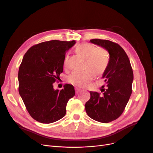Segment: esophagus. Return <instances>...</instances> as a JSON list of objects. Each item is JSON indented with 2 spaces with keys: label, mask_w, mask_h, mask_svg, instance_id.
I'll return each mask as SVG.
<instances>
[{
  "label": "esophagus",
  "mask_w": 153,
  "mask_h": 153,
  "mask_svg": "<svg viewBox=\"0 0 153 153\" xmlns=\"http://www.w3.org/2000/svg\"><path fill=\"white\" fill-rule=\"evenodd\" d=\"M83 90H82L81 89H80V88H78V87H76V94H79L80 92L82 91Z\"/></svg>",
  "instance_id": "1"
}]
</instances>
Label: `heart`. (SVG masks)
Instances as JSON below:
<instances>
[{
  "label": "heart",
  "instance_id": "b5f03b06",
  "mask_svg": "<svg viewBox=\"0 0 153 153\" xmlns=\"http://www.w3.org/2000/svg\"><path fill=\"white\" fill-rule=\"evenodd\" d=\"M77 53L85 58L83 71H74L68 78V82L72 84L85 87L95 77L96 73L102 74L107 69L110 62V54L103 47L95 48L93 45L83 43L76 48ZM69 56L66 55L64 61V65L68 66Z\"/></svg>",
  "mask_w": 153,
  "mask_h": 153
}]
</instances>
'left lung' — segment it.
Listing matches in <instances>:
<instances>
[{
  "label": "left lung",
  "instance_id": "1",
  "mask_svg": "<svg viewBox=\"0 0 153 153\" xmlns=\"http://www.w3.org/2000/svg\"><path fill=\"white\" fill-rule=\"evenodd\" d=\"M90 42L106 48L110 58L102 77L107 84V89H102V94L91 91V98L85 103V108L92 119L101 123H109L122 114L130 99L133 69L126 53L118 44L100 39H92Z\"/></svg>",
  "mask_w": 153,
  "mask_h": 153
}]
</instances>
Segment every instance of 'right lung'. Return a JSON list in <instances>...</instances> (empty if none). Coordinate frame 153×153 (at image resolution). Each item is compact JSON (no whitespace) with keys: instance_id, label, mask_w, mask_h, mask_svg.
Here are the masks:
<instances>
[{"instance_id":"1","label":"right lung","mask_w":153,"mask_h":153,"mask_svg":"<svg viewBox=\"0 0 153 153\" xmlns=\"http://www.w3.org/2000/svg\"><path fill=\"white\" fill-rule=\"evenodd\" d=\"M76 43L59 40L31 46L24 55L19 70V91L30 116L42 123H51L66 114L68 100L75 95L74 86L65 84L59 91L53 83L63 72L66 51Z\"/></svg>"}]
</instances>
